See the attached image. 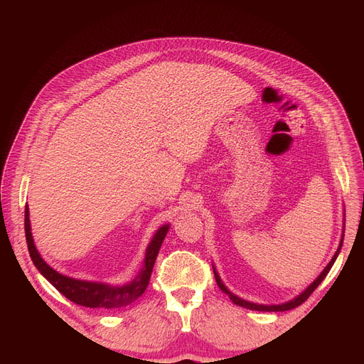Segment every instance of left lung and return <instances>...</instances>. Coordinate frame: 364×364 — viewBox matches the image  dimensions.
<instances>
[{
	"mask_svg": "<svg viewBox=\"0 0 364 364\" xmlns=\"http://www.w3.org/2000/svg\"><path fill=\"white\" fill-rule=\"evenodd\" d=\"M341 243H343V238H341L340 246H338V249H337V252H336V255L333 257V259L329 261V264L325 267V270H323L321 274H318V278L310 285V287H308L304 293H301L297 297H294L293 301L281 304V305H258V304L247 302V301H245V299H240L238 296L232 294V293H230V291L225 287L222 279H220V277H218L215 270H214V277H215V281H217V285L220 287V290H222L223 293H226V294L229 296V299L232 301L235 305H240V306H243V308H249V310H255V311H287V310H293V308H296V306H299L301 304H304V302L308 299V297L311 296V293L318 287V284H321V282L325 279V277L328 274V272L331 270L333 264H334V261H336V258H337V255H338V252H340V249H341Z\"/></svg>",
	"mask_w": 364,
	"mask_h": 364,
	"instance_id": "left-lung-1",
	"label": "left lung"
}]
</instances>
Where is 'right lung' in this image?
<instances>
[{
  "label": "right lung",
  "instance_id": "right-lung-1",
  "mask_svg": "<svg viewBox=\"0 0 364 364\" xmlns=\"http://www.w3.org/2000/svg\"><path fill=\"white\" fill-rule=\"evenodd\" d=\"M24 226H26V240L31 261L41 274L46 277L48 282H51L56 290H59L67 299L71 302L87 306V308H121L126 306L130 302L146 291L153 266H155V261L158 257V252L161 249L162 241L168 232V225L162 226L155 237L151 238L150 245L146 252V259H144V267L136 274V278L129 282L123 287H112V285L102 284V282H90V281H80V279H73L68 277H63V274L58 273L54 269H51L48 264L43 261L36 250L35 243H33L31 230H30V218H28V208L26 206V218H24Z\"/></svg>",
  "mask_w": 364,
  "mask_h": 364
}]
</instances>
